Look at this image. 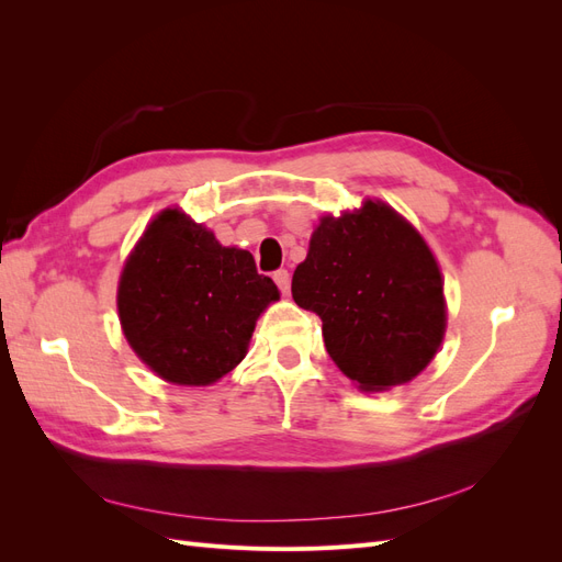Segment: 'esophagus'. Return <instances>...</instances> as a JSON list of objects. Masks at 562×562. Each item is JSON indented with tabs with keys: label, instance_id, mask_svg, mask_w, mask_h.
<instances>
[{
	"label": "esophagus",
	"instance_id": "esophagus-1",
	"mask_svg": "<svg viewBox=\"0 0 562 562\" xmlns=\"http://www.w3.org/2000/svg\"><path fill=\"white\" fill-rule=\"evenodd\" d=\"M274 283L279 285L281 293H288V288H291V274H288V269L274 271Z\"/></svg>",
	"mask_w": 562,
	"mask_h": 562
}]
</instances>
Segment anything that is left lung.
<instances>
[{
    "mask_svg": "<svg viewBox=\"0 0 562 562\" xmlns=\"http://www.w3.org/2000/svg\"><path fill=\"white\" fill-rule=\"evenodd\" d=\"M335 366L366 391L411 382L446 333L443 281L422 236L384 203L323 217L293 274Z\"/></svg>",
    "mask_w": 562,
    "mask_h": 562,
    "instance_id": "8db88e82",
    "label": "left lung"
}]
</instances>
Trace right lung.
<instances>
[{"label": "right lung", "instance_id": "1", "mask_svg": "<svg viewBox=\"0 0 562 562\" xmlns=\"http://www.w3.org/2000/svg\"><path fill=\"white\" fill-rule=\"evenodd\" d=\"M279 291L252 255L220 246L180 211L149 225L119 281V318L133 351L173 384L217 382L246 356L255 321Z\"/></svg>", "mask_w": 562, "mask_h": 562}]
</instances>
